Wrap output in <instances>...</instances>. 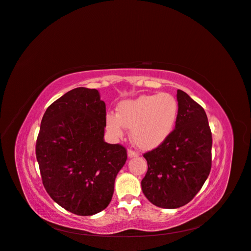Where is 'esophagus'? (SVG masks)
I'll use <instances>...</instances> for the list:
<instances>
[{
	"instance_id": "34e87169",
	"label": "esophagus",
	"mask_w": 251,
	"mask_h": 251,
	"mask_svg": "<svg viewBox=\"0 0 251 251\" xmlns=\"http://www.w3.org/2000/svg\"><path fill=\"white\" fill-rule=\"evenodd\" d=\"M137 156H139V154H137L136 151H132V150L127 151V157H129V158H135V157H137Z\"/></svg>"
}]
</instances>
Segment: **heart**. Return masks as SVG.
I'll use <instances>...</instances> for the list:
<instances>
[{"mask_svg":"<svg viewBox=\"0 0 251 251\" xmlns=\"http://www.w3.org/2000/svg\"><path fill=\"white\" fill-rule=\"evenodd\" d=\"M180 106L169 93L146 94L134 100H122L117 115H106V127L112 136L122 137L126 127L131 129L130 136L141 150L151 151L160 146L175 129Z\"/></svg>","mask_w":251,"mask_h":251,"instance_id":"b5f03b06","label":"heart"}]
</instances>
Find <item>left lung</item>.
<instances>
[{
    "label": "left lung",
    "mask_w": 251,
    "mask_h": 251,
    "mask_svg": "<svg viewBox=\"0 0 251 251\" xmlns=\"http://www.w3.org/2000/svg\"><path fill=\"white\" fill-rule=\"evenodd\" d=\"M180 111L170 136L144 154L148 170L142 191L152 204L180 208L201 191L211 169L212 137L202 107L177 90Z\"/></svg>",
    "instance_id": "left-lung-1"
}]
</instances>
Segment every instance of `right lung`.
<instances>
[{"label": "right lung", "mask_w": 251, "mask_h": 251, "mask_svg": "<svg viewBox=\"0 0 251 251\" xmlns=\"http://www.w3.org/2000/svg\"><path fill=\"white\" fill-rule=\"evenodd\" d=\"M106 105L95 89L76 88L50 105L35 155L45 190L67 211L93 216L108 206L126 151L104 140Z\"/></svg>", "instance_id": "add662e5"}]
</instances>
